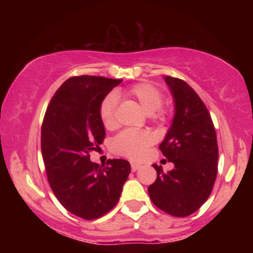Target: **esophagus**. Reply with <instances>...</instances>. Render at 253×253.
<instances>
[{"label":"esophagus","instance_id":"1","mask_svg":"<svg viewBox=\"0 0 253 253\" xmlns=\"http://www.w3.org/2000/svg\"><path fill=\"white\" fill-rule=\"evenodd\" d=\"M140 168V164L138 163H130V169H132V171H136Z\"/></svg>","mask_w":253,"mask_h":253}]
</instances>
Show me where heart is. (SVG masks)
Instances as JSON below:
<instances>
[{
    "mask_svg": "<svg viewBox=\"0 0 253 253\" xmlns=\"http://www.w3.org/2000/svg\"><path fill=\"white\" fill-rule=\"evenodd\" d=\"M127 96L138 102L141 109L153 119L165 118V112L161 109L163 96L162 92L150 83H139L127 91ZM117 112V96L108 94L100 104V119L107 128H112L115 125ZM152 144V136L146 130L127 129L121 132L112 141V150L120 156L130 159H138L144 155L147 147Z\"/></svg>",
    "mask_w": 253,
    "mask_h": 253,
    "instance_id": "b5f03b06",
    "label": "heart"
}]
</instances>
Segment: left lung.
<instances>
[{
    "label": "left lung",
    "instance_id": "1",
    "mask_svg": "<svg viewBox=\"0 0 253 253\" xmlns=\"http://www.w3.org/2000/svg\"><path fill=\"white\" fill-rule=\"evenodd\" d=\"M175 103L172 123L159 145L175 168L164 172L153 164L157 179L149 187L155 206L172 216H188L207 201L217 173L216 133L205 103L189 84L164 76Z\"/></svg>",
    "mask_w": 253,
    "mask_h": 253
}]
</instances>
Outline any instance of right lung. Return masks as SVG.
<instances>
[{
    "label": "right lung",
    "mask_w": 253,
    "mask_h": 253,
    "mask_svg": "<svg viewBox=\"0 0 253 253\" xmlns=\"http://www.w3.org/2000/svg\"><path fill=\"white\" fill-rule=\"evenodd\" d=\"M121 82L96 76L69 78L43 117L42 152L51 189L65 210L85 220L101 217L115 207L130 172L125 159H108L100 165L89 155L106 136L100 104Z\"/></svg>",
    "instance_id": "obj_1"
}]
</instances>
